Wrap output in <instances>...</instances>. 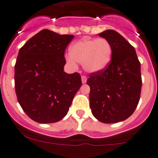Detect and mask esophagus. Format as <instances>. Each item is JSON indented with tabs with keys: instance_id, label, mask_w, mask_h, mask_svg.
<instances>
[{
	"instance_id": "34e87169",
	"label": "esophagus",
	"mask_w": 158,
	"mask_h": 158,
	"mask_svg": "<svg viewBox=\"0 0 158 158\" xmlns=\"http://www.w3.org/2000/svg\"><path fill=\"white\" fill-rule=\"evenodd\" d=\"M87 78L86 76H84V75L81 76V81H82L83 84H85V83L87 82Z\"/></svg>"
}]
</instances>
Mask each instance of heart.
<instances>
[{
	"mask_svg": "<svg viewBox=\"0 0 158 158\" xmlns=\"http://www.w3.org/2000/svg\"><path fill=\"white\" fill-rule=\"evenodd\" d=\"M112 54L113 48L107 39H83L71 45L66 60L71 66L75 67L76 61L87 72L97 73L108 66Z\"/></svg>",
	"mask_w": 158,
	"mask_h": 158,
	"instance_id": "b5f03b06",
	"label": "heart"
}]
</instances>
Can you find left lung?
<instances>
[{"label":"left lung","instance_id":"8db88e82","mask_svg":"<svg viewBox=\"0 0 158 158\" xmlns=\"http://www.w3.org/2000/svg\"><path fill=\"white\" fill-rule=\"evenodd\" d=\"M113 48L112 58L103 71L91 73L90 107L94 118L106 124L120 122L135 110L140 97V63L134 47L119 33L107 30L99 34Z\"/></svg>","mask_w":158,"mask_h":158}]
</instances>
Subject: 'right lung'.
<instances>
[{"mask_svg": "<svg viewBox=\"0 0 158 158\" xmlns=\"http://www.w3.org/2000/svg\"><path fill=\"white\" fill-rule=\"evenodd\" d=\"M74 35L42 30L20 49L15 66L17 98L31 119L41 124L64 118L81 86L80 74H67L64 51Z\"/></svg>", "mask_w": 158, "mask_h": 158, "instance_id": "right-lung-1", "label": "right lung"}]
</instances>
